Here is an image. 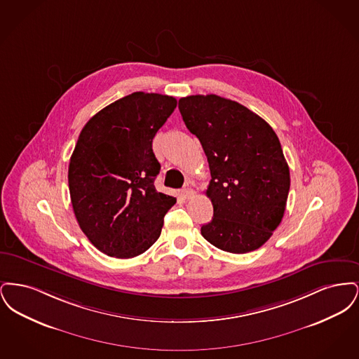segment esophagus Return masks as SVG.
Listing matches in <instances>:
<instances>
[{"label":"esophagus","mask_w":359,"mask_h":359,"mask_svg":"<svg viewBox=\"0 0 359 359\" xmlns=\"http://www.w3.org/2000/svg\"><path fill=\"white\" fill-rule=\"evenodd\" d=\"M194 194H195V191H194L191 187L183 188V189H182V192H180V195H182V198H183V199H189V198H192V196H194Z\"/></svg>","instance_id":"34e87169"}]
</instances>
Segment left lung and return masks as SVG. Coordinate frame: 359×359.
Returning a JSON list of instances; mask_svg holds the SVG:
<instances>
[{"instance_id":"1","label":"left lung","mask_w":359,"mask_h":359,"mask_svg":"<svg viewBox=\"0 0 359 359\" xmlns=\"http://www.w3.org/2000/svg\"><path fill=\"white\" fill-rule=\"evenodd\" d=\"M188 130L199 138L211 180L214 215L201 229L215 248L243 255L261 248L284 217L290 167L272 126L241 103L215 94L179 100Z\"/></svg>"}]
</instances>
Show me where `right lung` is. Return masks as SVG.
<instances>
[{
    "instance_id": "right-lung-1",
    "label": "right lung",
    "mask_w": 359,
    "mask_h": 359,
    "mask_svg": "<svg viewBox=\"0 0 359 359\" xmlns=\"http://www.w3.org/2000/svg\"><path fill=\"white\" fill-rule=\"evenodd\" d=\"M176 98L137 91L110 103L82 129L69 158L71 203L79 227L104 255L132 258L161 234L176 198L158 192L152 149Z\"/></svg>"
}]
</instances>
